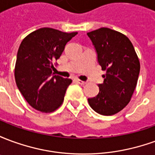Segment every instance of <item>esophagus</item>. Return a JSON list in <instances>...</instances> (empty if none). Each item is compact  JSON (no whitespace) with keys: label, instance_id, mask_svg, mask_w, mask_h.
<instances>
[{"label":"esophagus","instance_id":"34e87169","mask_svg":"<svg viewBox=\"0 0 155 155\" xmlns=\"http://www.w3.org/2000/svg\"><path fill=\"white\" fill-rule=\"evenodd\" d=\"M76 81H77L78 83L80 84H81V85H84V84H86V82H84V81H81V80H76Z\"/></svg>","mask_w":155,"mask_h":155}]
</instances>
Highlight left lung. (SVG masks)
<instances>
[{"label":"left lung","mask_w":155,"mask_h":155,"mask_svg":"<svg viewBox=\"0 0 155 155\" xmlns=\"http://www.w3.org/2000/svg\"><path fill=\"white\" fill-rule=\"evenodd\" d=\"M97 53L98 62L105 71L100 92L89 98V104L102 115H113L129 104L136 87L140 64L130 39L106 27L88 32Z\"/></svg>","instance_id":"1"}]
</instances>
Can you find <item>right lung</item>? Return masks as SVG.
<instances>
[{
  "label": "right lung",
  "mask_w": 155,
  "mask_h": 155,
  "mask_svg": "<svg viewBox=\"0 0 155 155\" xmlns=\"http://www.w3.org/2000/svg\"><path fill=\"white\" fill-rule=\"evenodd\" d=\"M77 34L45 27L29 34L20 45L15 83L25 101L35 110L50 113L63 103L72 81L54 74L53 61L61 57L66 43Z\"/></svg>",
  "instance_id": "obj_1"
}]
</instances>
